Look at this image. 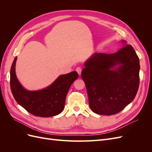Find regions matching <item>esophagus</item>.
<instances>
[{
	"label": "esophagus",
	"instance_id": "34e87169",
	"mask_svg": "<svg viewBox=\"0 0 152 152\" xmlns=\"http://www.w3.org/2000/svg\"><path fill=\"white\" fill-rule=\"evenodd\" d=\"M76 72L78 73V74L79 75H81V72H82V68L80 67H77L76 68Z\"/></svg>",
	"mask_w": 152,
	"mask_h": 152
}]
</instances>
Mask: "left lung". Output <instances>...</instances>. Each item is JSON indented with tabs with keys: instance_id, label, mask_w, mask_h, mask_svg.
<instances>
[{
	"instance_id": "obj_1",
	"label": "left lung",
	"mask_w": 152,
	"mask_h": 152,
	"mask_svg": "<svg viewBox=\"0 0 152 152\" xmlns=\"http://www.w3.org/2000/svg\"><path fill=\"white\" fill-rule=\"evenodd\" d=\"M115 53H95L85 62L82 78L92 111L112 115L134 99L140 84V59L131 45L122 40Z\"/></svg>"
}]
</instances>
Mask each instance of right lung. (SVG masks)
<instances>
[{
    "label": "right lung",
    "instance_id": "right-lung-1",
    "mask_svg": "<svg viewBox=\"0 0 152 152\" xmlns=\"http://www.w3.org/2000/svg\"><path fill=\"white\" fill-rule=\"evenodd\" d=\"M17 57L10 71V86L17 103L27 112L37 117H49L57 115L64 110L68 91L79 75L77 72L59 75L53 84L39 91H28L18 81L15 72Z\"/></svg>",
    "mask_w": 152,
    "mask_h": 152
}]
</instances>
